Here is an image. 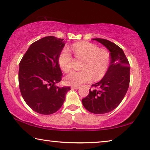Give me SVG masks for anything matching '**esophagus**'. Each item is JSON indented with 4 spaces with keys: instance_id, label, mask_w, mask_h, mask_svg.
Here are the masks:
<instances>
[{
    "instance_id": "esophagus-1",
    "label": "esophagus",
    "mask_w": 150,
    "mask_h": 150,
    "mask_svg": "<svg viewBox=\"0 0 150 150\" xmlns=\"http://www.w3.org/2000/svg\"><path fill=\"white\" fill-rule=\"evenodd\" d=\"M79 88V87H78V86H72L71 87L72 89H78Z\"/></svg>"
}]
</instances>
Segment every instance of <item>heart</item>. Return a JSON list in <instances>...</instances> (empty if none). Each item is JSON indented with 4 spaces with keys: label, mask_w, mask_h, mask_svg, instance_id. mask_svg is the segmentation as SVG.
Listing matches in <instances>:
<instances>
[{
    "label": "heart",
    "mask_w": 150,
    "mask_h": 150,
    "mask_svg": "<svg viewBox=\"0 0 150 150\" xmlns=\"http://www.w3.org/2000/svg\"><path fill=\"white\" fill-rule=\"evenodd\" d=\"M71 50L76 59L83 60L79 71H73L65 78L67 85L79 86L93 78L94 81L102 79L107 72L110 63V55L107 50L100 49L98 45L88 42L73 44ZM58 63L65 73L72 69L73 57L69 50L65 48L58 57Z\"/></svg>",
    "instance_id": "1"
}]
</instances>
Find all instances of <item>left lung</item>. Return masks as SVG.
<instances>
[{"mask_svg": "<svg viewBox=\"0 0 150 150\" xmlns=\"http://www.w3.org/2000/svg\"><path fill=\"white\" fill-rule=\"evenodd\" d=\"M93 40L109 50L110 63L102 79L92 85L97 89H89V93L83 98L82 103L90 112L105 114L117 107L126 95L130 83V67L123 50L117 45L105 39Z\"/></svg>", "mask_w": 150, "mask_h": 150, "instance_id": "left-lung-1", "label": "left lung"}]
</instances>
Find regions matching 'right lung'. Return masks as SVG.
<instances>
[{"mask_svg": "<svg viewBox=\"0 0 150 150\" xmlns=\"http://www.w3.org/2000/svg\"><path fill=\"white\" fill-rule=\"evenodd\" d=\"M65 44L63 39L43 38L30 45L19 63L20 93L27 105L41 115L57 112L70 90L57 86L62 77L58 57Z\"/></svg>", "mask_w": 150, "mask_h": 150, "instance_id": "add662e5", "label": "right lung"}]
</instances>
